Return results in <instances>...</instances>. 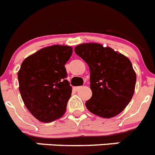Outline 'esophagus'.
<instances>
[{
    "instance_id": "34e87169",
    "label": "esophagus",
    "mask_w": 155,
    "mask_h": 155,
    "mask_svg": "<svg viewBox=\"0 0 155 155\" xmlns=\"http://www.w3.org/2000/svg\"><path fill=\"white\" fill-rule=\"evenodd\" d=\"M81 86H77V87H74V89L76 90V91H78V90H79L81 88Z\"/></svg>"
}]
</instances>
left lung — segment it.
<instances>
[{"label":"left lung","mask_w":155,"mask_h":155,"mask_svg":"<svg viewBox=\"0 0 155 155\" xmlns=\"http://www.w3.org/2000/svg\"><path fill=\"white\" fill-rule=\"evenodd\" d=\"M87 64L92 96L86 102L93 114L111 118L126 108L134 93L137 76L130 61L110 47L83 43L74 48Z\"/></svg>","instance_id":"8db88e82"}]
</instances>
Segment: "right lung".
Here are the masks:
<instances>
[{"label":"right lung","instance_id":"obj_1","mask_svg":"<svg viewBox=\"0 0 155 155\" xmlns=\"http://www.w3.org/2000/svg\"><path fill=\"white\" fill-rule=\"evenodd\" d=\"M72 52L71 46L54 45L42 48L21 64L19 91L27 109L39 121L50 123L65 113L72 87L66 80L64 65Z\"/></svg>","mask_w":155,"mask_h":155}]
</instances>
